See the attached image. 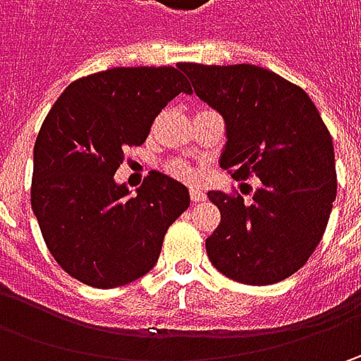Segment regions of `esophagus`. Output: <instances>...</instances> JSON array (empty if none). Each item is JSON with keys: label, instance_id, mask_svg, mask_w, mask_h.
<instances>
[{"label": "esophagus", "instance_id": "1", "mask_svg": "<svg viewBox=\"0 0 361 361\" xmlns=\"http://www.w3.org/2000/svg\"><path fill=\"white\" fill-rule=\"evenodd\" d=\"M207 199V195L202 192L201 188H190V201L192 202H202Z\"/></svg>", "mask_w": 361, "mask_h": 361}]
</instances>
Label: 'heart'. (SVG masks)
I'll return each instance as SVG.
<instances>
[{
	"label": "heart",
	"mask_w": 361,
	"mask_h": 361,
	"mask_svg": "<svg viewBox=\"0 0 361 361\" xmlns=\"http://www.w3.org/2000/svg\"><path fill=\"white\" fill-rule=\"evenodd\" d=\"M164 171L174 178H178V180H185V183H192L199 176V171L192 164L185 162V160H169L164 164Z\"/></svg>",
	"instance_id": "1"
}]
</instances>
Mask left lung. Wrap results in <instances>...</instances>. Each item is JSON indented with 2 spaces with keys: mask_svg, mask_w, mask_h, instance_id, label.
<instances>
[{
  "mask_svg": "<svg viewBox=\"0 0 361 361\" xmlns=\"http://www.w3.org/2000/svg\"><path fill=\"white\" fill-rule=\"evenodd\" d=\"M197 96L227 124L221 166L233 178L257 176L251 199L209 190L221 223L207 255L245 285L279 283L299 271L326 233L338 192L329 130L303 88L251 66L178 63Z\"/></svg>",
  "mask_w": 361,
  "mask_h": 361,
  "instance_id": "obj_1",
  "label": "left lung"
}]
</instances>
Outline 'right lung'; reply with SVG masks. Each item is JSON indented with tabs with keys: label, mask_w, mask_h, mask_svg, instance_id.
Segmentation results:
<instances>
[{
	"label": "right lung",
	"mask_w": 361,
	"mask_h": 361,
	"mask_svg": "<svg viewBox=\"0 0 361 361\" xmlns=\"http://www.w3.org/2000/svg\"><path fill=\"white\" fill-rule=\"evenodd\" d=\"M190 94L180 68H112L72 82L34 146L32 209L51 257L82 283L112 289L157 265L169 227L190 204L185 185L150 171L136 197L114 174L160 110Z\"/></svg>",
	"instance_id": "add662e5"
}]
</instances>
